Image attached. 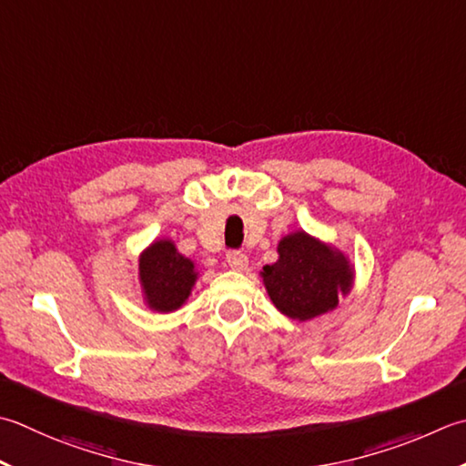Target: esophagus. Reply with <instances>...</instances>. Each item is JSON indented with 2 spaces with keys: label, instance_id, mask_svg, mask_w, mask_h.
<instances>
[{
  "label": "esophagus",
  "instance_id": "esophagus-1",
  "mask_svg": "<svg viewBox=\"0 0 466 466\" xmlns=\"http://www.w3.org/2000/svg\"><path fill=\"white\" fill-rule=\"evenodd\" d=\"M226 262L228 267H230L232 270H246V267H248V258H246V254L238 252V250H232L226 254Z\"/></svg>",
  "mask_w": 466,
  "mask_h": 466
}]
</instances>
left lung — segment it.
<instances>
[{
	"label": "left lung",
	"mask_w": 466,
	"mask_h": 466,
	"mask_svg": "<svg viewBox=\"0 0 466 466\" xmlns=\"http://www.w3.org/2000/svg\"><path fill=\"white\" fill-rule=\"evenodd\" d=\"M279 260L267 264L260 277L264 289L282 315L295 321L333 311L353 287V264L345 254L305 230L282 236Z\"/></svg>",
	"instance_id": "obj_1"
}]
</instances>
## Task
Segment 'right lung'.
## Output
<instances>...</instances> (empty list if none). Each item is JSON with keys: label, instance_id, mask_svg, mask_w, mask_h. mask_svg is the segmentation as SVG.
Instances as JSON below:
<instances>
[{"label": "right lung", "instance_id": "1", "mask_svg": "<svg viewBox=\"0 0 466 466\" xmlns=\"http://www.w3.org/2000/svg\"><path fill=\"white\" fill-rule=\"evenodd\" d=\"M199 272L169 238L153 240L139 254V282L143 300L155 313H173L191 295Z\"/></svg>", "mask_w": 466, "mask_h": 466}]
</instances>
